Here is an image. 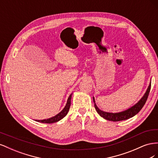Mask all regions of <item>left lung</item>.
<instances>
[{
  "label": "left lung",
  "instance_id": "obj_1",
  "mask_svg": "<svg viewBox=\"0 0 158 158\" xmlns=\"http://www.w3.org/2000/svg\"><path fill=\"white\" fill-rule=\"evenodd\" d=\"M150 88H151V82L150 83L149 86H148L146 93L144 94V95H143V97L141 98V99H140V101L137 103H136L135 106H133L131 108H129L127 110H125V111H123L122 112L113 113L103 111L98 107L96 104H95V99L94 98H93L95 108L96 109V111L99 115L102 117H103V118L106 119V120L111 121H121L127 120V119L136 115V114L142 109V108L144 107V104L146 103V100L148 99V95H149Z\"/></svg>",
  "mask_w": 158,
  "mask_h": 158
}]
</instances>
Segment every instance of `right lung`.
I'll return each mask as SVG.
<instances>
[{
    "instance_id": "add662e5",
    "label": "right lung",
    "mask_w": 158,
    "mask_h": 158,
    "mask_svg": "<svg viewBox=\"0 0 158 158\" xmlns=\"http://www.w3.org/2000/svg\"><path fill=\"white\" fill-rule=\"evenodd\" d=\"M72 94H71L69 95V97L68 100H67V103H66L65 107L59 113H58L57 114H56L55 116L51 117L49 118L44 119V120H35V121L40 122V123H56V122H58L60 120H61L62 118H63L66 115V114H67V113L69 111V109H70V103H71Z\"/></svg>"
}]
</instances>
